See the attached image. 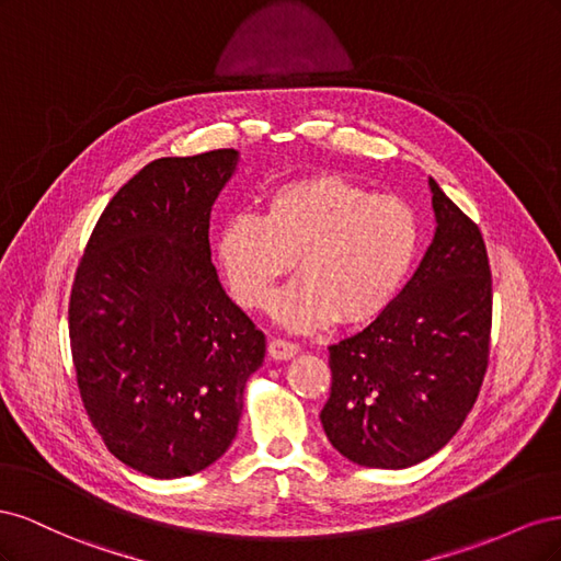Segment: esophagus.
I'll return each mask as SVG.
<instances>
[{"instance_id":"1","label":"esophagus","mask_w":561,"mask_h":561,"mask_svg":"<svg viewBox=\"0 0 561 561\" xmlns=\"http://www.w3.org/2000/svg\"><path fill=\"white\" fill-rule=\"evenodd\" d=\"M299 353V346L293 342H285V339H271L268 342V355L274 360H293Z\"/></svg>"}]
</instances>
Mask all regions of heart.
<instances>
[{
	"label": "heart",
	"mask_w": 561,
	"mask_h": 561,
	"mask_svg": "<svg viewBox=\"0 0 561 561\" xmlns=\"http://www.w3.org/2000/svg\"><path fill=\"white\" fill-rule=\"evenodd\" d=\"M421 241V217L407 201L313 173L274 186L262 217L229 215L217 229L215 257L245 309H264L297 257L301 278L274 299L271 313L309 332L339 318L346 325L381 318L410 280Z\"/></svg>",
	"instance_id": "heart-1"
}]
</instances>
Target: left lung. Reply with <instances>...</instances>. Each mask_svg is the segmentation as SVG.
<instances>
[{
	"label": "left lung",
	"instance_id": "1",
	"mask_svg": "<svg viewBox=\"0 0 561 561\" xmlns=\"http://www.w3.org/2000/svg\"><path fill=\"white\" fill-rule=\"evenodd\" d=\"M433 241L381 318L330 346L332 393L320 412L348 461L400 470L463 426L489 358L491 271L478 225L428 178Z\"/></svg>",
	"mask_w": 561,
	"mask_h": 561
}]
</instances>
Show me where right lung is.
Listing matches in <instances>:
<instances>
[{"label":"right lung","mask_w":561,"mask_h":561,"mask_svg":"<svg viewBox=\"0 0 561 561\" xmlns=\"http://www.w3.org/2000/svg\"><path fill=\"white\" fill-rule=\"evenodd\" d=\"M239 151L147 163L107 203L77 268L70 344L89 419L157 480L213 466L236 433L264 332L210 260V213Z\"/></svg>","instance_id":"right-lung-1"}]
</instances>
